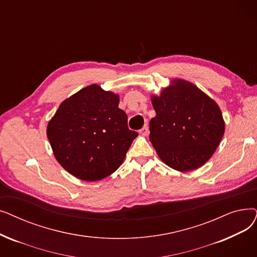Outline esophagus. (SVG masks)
<instances>
[{
  "label": "esophagus",
  "mask_w": 257,
  "mask_h": 257,
  "mask_svg": "<svg viewBox=\"0 0 257 257\" xmlns=\"http://www.w3.org/2000/svg\"><path fill=\"white\" fill-rule=\"evenodd\" d=\"M140 133H141L142 136H144V137L148 136V133H149V128H148V126H147V125L144 126V127L140 130Z\"/></svg>",
  "instance_id": "esophagus-1"
}]
</instances>
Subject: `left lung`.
I'll list each match as a JSON object with an SVG mask.
<instances>
[{"label":"left lung","mask_w":257,"mask_h":257,"mask_svg":"<svg viewBox=\"0 0 257 257\" xmlns=\"http://www.w3.org/2000/svg\"><path fill=\"white\" fill-rule=\"evenodd\" d=\"M160 96H152L156 115L149 140L161 160L177 171L203 166L224 136L225 122L217 104L193 84L176 80Z\"/></svg>","instance_id":"1"}]
</instances>
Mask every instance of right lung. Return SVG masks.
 <instances>
[{
    "mask_svg": "<svg viewBox=\"0 0 257 257\" xmlns=\"http://www.w3.org/2000/svg\"><path fill=\"white\" fill-rule=\"evenodd\" d=\"M138 136L128 128L118 96L97 85L65 99L47 127L55 159L65 170L88 182L113 173Z\"/></svg>",
    "mask_w": 257,
    "mask_h": 257,
    "instance_id": "obj_1",
    "label": "right lung"
}]
</instances>
